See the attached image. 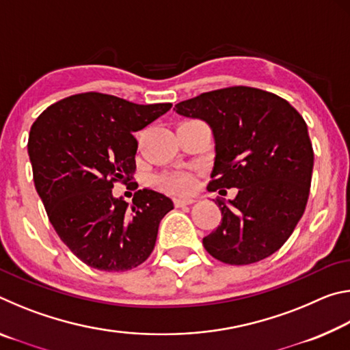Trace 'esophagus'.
<instances>
[{
  "instance_id": "34e87169",
  "label": "esophagus",
  "mask_w": 350,
  "mask_h": 350,
  "mask_svg": "<svg viewBox=\"0 0 350 350\" xmlns=\"http://www.w3.org/2000/svg\"><path fill=\"white\" fill-rule=\"evenodd\" d=\"M193 202H194L193 199H187V198H176L174 199V204L177 206H185V205H189V204H193Z\"/></svg>"
}]
</instances>
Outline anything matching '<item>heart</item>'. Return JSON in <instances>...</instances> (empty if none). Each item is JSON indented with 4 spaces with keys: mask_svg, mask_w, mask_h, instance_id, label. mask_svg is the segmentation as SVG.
I'll list each match as a JSON object with an SVG mask.
<instances>
[{
    "mask_svg": "<svg viewBox=\"0 0 350 350\" xmlns=\"http://www.w3.org/2000/svg\"><path fill=\"white\" fill-rule=\"evenodd\" d=\"M161 183L170 191L176 193H191L196 187L194 177L185 171H174V173L165 174L161 177Z\"/></svg>",
    "mask_w": 350,
    "mask_h": 350,
    "instance_id": "obj_1",
    "label": "heart"
}]
</instances>
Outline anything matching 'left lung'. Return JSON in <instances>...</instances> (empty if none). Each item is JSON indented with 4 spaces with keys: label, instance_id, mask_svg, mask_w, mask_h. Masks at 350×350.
Segmentation results:
<instances>
[{
    "label": "left lung",
    "instance_id": "1",
    "mask_svg": "<svg viewBox=\"0 0 350 350\" xmlns=\"http://www.w3.org/2000/svg\"><path fill=\"white\" fill-rule=\"evenodd\" d=\"M174 111L211 128L216 156L208 191L238 188L234 199H216L222 219L202 239L205 250L230 265L280 250L309 199L313 150L304 118L287 100L248 86L200 94Z\"/></svg>",
    "mask_w": 350,
    "mask_h": 350
}]
</instances>
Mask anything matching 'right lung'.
I'll return each mask as SVG.
<instances>
[{
  "mask_svg": "<svg viewBox=\"0 0 350 350\" xmlns=\"http://www.w3.org/2000/svg\"><path fill=\"white\" fill-rule=\"evenodd\" d=\"M171 106L85 92L49 106L32 125L27 151L35 188L57 234L90 267L131 270L156 245L159 224L174 208L173 200L144 188L128 204L112 196V188L134 176L133 133Z\"/></svg>",
  "mask_w": 350,
  "mask_h": 350,
  "instance_id": "add662e5",
  "label": "right lung"
}]
</instances>
